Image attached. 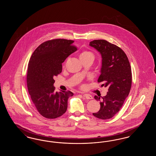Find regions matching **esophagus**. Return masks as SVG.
<instances>
[{
	"instance_id": "obj_1",
	"label": "esophagus",
	"mask_w": 156,
	"mask_h": 156,
	"mask_svg": "<svg viewBox=\"0 0 156 156\" xmlns=\"http://www.w3.org/2000/svg\"><path fill=\"white\" fill-rule=\"evenodd\" d=\"M83 97H85L87 99H92L93 98V97H92V95H89V94H84V95H83Z\"/></svg>"
}]
</instances>
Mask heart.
Returning a JSON list of instances; mask_svg holds the SVG:
<instances>
[{
  "label": "heart",
  "mask_w": 156,
  "mask_h": 156,
  "mask_svg": "<svg viewBox=\"0 0 156 156\" xmlns=\"http://www.w3.org/2000/svg\"><path fill=\"white\" fill-rule=\"evenodd\" d=\"M80 57V59H82L87 58H89V57H92L94 58V55L91 52L89 51H84L81 52L79 55Z\"/></svg>",
  "instance_id": "b5f03b06"
}]
</instances>
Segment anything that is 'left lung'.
<instances>
[{
	"mask_svg": "<svg viewBox=\"0 0 156 156\" xmlns=\"http://www.w3.org/2000/svg\"><path fill=\"white\" fill-rule=\"evenodd\" d=\"M89 45L96 49L102 57L101 74L98 82H103L108 88L106 96H95L100 101L101 108L93 115L99 119L113 117L122 107L132 85V70L128 58L119 47L104 40H95Z\"/></svg>",
	"mask_w": 156,
	"mask_h": 156,
	"instance_id": "obj_1",
	"label": "left lung"
}]
</instances>
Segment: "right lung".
<instances>
[{
    "label": "right lung",
    "mask_w": 156,
    "mask_h": 156,
    "mask_svg": "<svg viewBox=\"0 0 156 156\" xmlns=\"http://www.w3.org/2000/svg\"><path fill=\"white\" fill-rule=\"evenodd\" d=\"M74 41L49 40L40 45L30 58L27 83L31 99L38 112L47 119H55L67 111L71 91H55L54 78L62 71V63L76 51Z\"/></svg>",
    "instance_id": "add662e5"
}]
</instances>
